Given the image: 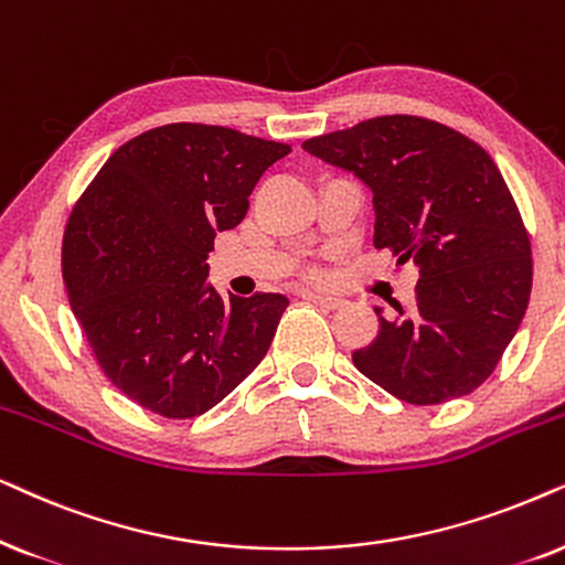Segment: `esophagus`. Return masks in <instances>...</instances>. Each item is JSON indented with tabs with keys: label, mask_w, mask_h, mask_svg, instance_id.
<instances>
[{
	"label": "esophagus",
	"mask_w": 565,
	"mask_h": 565,
	"mask_svg": "<svg viewBox=\"0 0 565 565\" xmlns=\"http://www.w3.org/2000/svg\"><path fill=\"white\" fill-rule=\"evenodd\" d=\"M305 299H310V302H315L318 307H326V310H338V307L343 305L341 297H330V295H305Z\"/></svg>",
	"instance_id": "1"
}]
</instances>
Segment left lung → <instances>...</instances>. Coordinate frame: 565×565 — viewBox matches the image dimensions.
I'll return each mask as SVG.
<instances>
[{"instance_id":"left-lung-1","label":"left lung","mask_w":565,"mask_h":565,"mask_svg":"<svg viewBox=\"0 0 565 565\" xmlns=\"http://www.w3.org/2000/svg\"><path fill=\"white\" fill-rule=\"evenodd\" d=\"M305 152L372 188L374 247L418 268L416 305L380 318L356 370L397 401L436 405L483 385L527 312L532 247L491 154L418 116L307 139Z\"/></svg>"}]
</instances>
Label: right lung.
Instances as JSON below:
<instances>
[{
	"label": "right lung",
	"instance_id": "add662e5",
	"mask_svg": "<svg viewBox=\"0 0 565 565\" xmlns=\"http://www.w3.org/2000/svg\"><path fill=\"white\" fill-rule=\"evenodd\" d=\"M289 152L224 126L168 124L118 147L74 204L66 295L105 377L141 408L201 416L266 356L289 299H222L206 258Z\"/></svg>",
	"mask_w": 565,
	"mask_h": 565
}]
</instances>
